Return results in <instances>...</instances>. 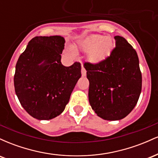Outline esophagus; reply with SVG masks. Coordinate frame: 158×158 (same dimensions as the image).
<instances>
[{
    "instance_id": "1",
    "label": "esophagus",
    "mask_w": 158,
    "mask_h": 158,
    "mask_svg": "<svg viewBox=\"0 0 158 158\" xmlns=\"http://www.w3.org/2000/svg\"><path fill=\"white\" fill-rule=\"evenodd\" d=\"M81 75H82V77L86 76V70H85V69L84 68V67H83V64H81Z\"/></svg>"
}]
</instances>
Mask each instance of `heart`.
<instances>
[{
	"mask_svg": "<svg viewBox=\"0 0 158 158\" xmlns=\"http://www.w3.org/2000/svg\"><path fill=\"white\" fill-rule=\"evenodd\" d=\"M83 52H88V59L93 64H98L106 60L114 49V41L110 36L99 34L85 38L79 44Z\"/></svg>",
	"mask_w": 158,
	"mask_h": 158,
	"instance_id": "heart-1",
	"label": "heart"
}]
</instances>
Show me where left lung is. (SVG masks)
<instances>
[{"label":"left lung","mask_w":158,"mask_h":158,"mask_svg":"<svg viewBox=\"0 0 158 158\" xmlns=\"http://www.w3.org/2000/svg\"><path fill=\"white\" fill-rule=\"evenodd\" d=\"M102 62H85L89 80L88 99L95 113L106 120H119L134 109L142 89V74L136 50L122 36Z\"/></svg>","instance_id":"obj_1"}]
</instances>
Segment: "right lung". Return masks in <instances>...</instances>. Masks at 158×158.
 Wrapping results in <instances>:
<instances>
[{
  "label": "right lung",
  "mask_w": 158,
  "mask_h": 158,
  "mask_svg": "<svg viewBox=\"0 0 158 158\" xmlns=\"http://www.w3.org/2000/svg\"><path fill=\"white\" fill-rule=\"evenodd\" d=\"M64 43L59 35L36 36L16 64L15 94L24 110L37 119L48 120L62 113L81 76L79 62L61 64Z\"/></svg>",
  "instance_id": "add662e5"
}]
</instances>
